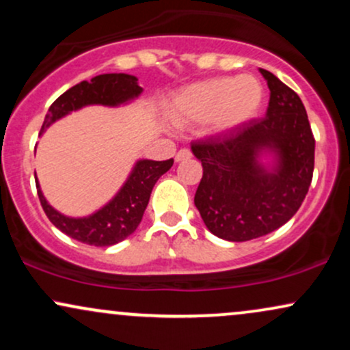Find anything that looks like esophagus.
I'll list each match as a JSON object with an SVG mask.
<instances>
[{
    "mask_svg": "<svg viewBox=\"0 0 350 350\" xmlns=\"http://www.w3.org/2000/svg\"><path fill=\"white\" fill-rule=\"evenodd\" d=\"M192 152L186 150V148H183V150L178 151V154H176V161L180 163V161H187V159H191Z\"/></svg>",
    "mask_w": 350,
    "mask_h": 350,
    "instance_id": "esophagus-1",
    "label": "esophagus"
}]
</instances>
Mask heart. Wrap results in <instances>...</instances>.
<instances>
[{
	"instance_id": "b5f03b06",
	"label": "heart",
	"mask_w": 350,
	"mask_h": 350,
	"mask_svg": "<svg viewBox=\"0 0 350 350\" xmlns=\"http://www.w3.org/2000/svg\"><path fill=\"white\" fill-rule=\"evenodd\" d=\"M263 102V87L253 75L215 77L179 92L167 105V118L180 128L211 124L215 133H228L252 122Z\"/></svg>"
}]
</instances>
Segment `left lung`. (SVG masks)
<instances>
[{
	"instance_id": "1",
	"label": "left lung",
	"mask_w": 350,
	"mask_h": 350,
	"mask_svg": "<svg viewBox=\"0 0 350 350\" xmlns=\"http://www.w3.org/2000/svg\"><path fill=\"white\" fill-rule=\"evenodd\" d=\"M270 88L265 118L196 142L202 163L194 204L212 234L247 242L276 230L298 212L314 171V136L296 92L260 69ZM265 157L271 159L264 163Z\"/></svg>"
}]
</instances>
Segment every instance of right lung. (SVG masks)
<instances>
[{"label":"right lung","instance_id":"1","mask_svg":"<svg viewBox=\"0 0 350 350\" xmlns=\"http://www.w3.org/2000/svg\"><path fill=\"white\" fill-rule=\"evenodd\" d=\"M143 88L138 85V79L128 74H102L87 82L77 83L52 103L46 118H44L41 136L52 123L88 105L120 107L142 95ZM174 159L152 161V159H138L131 170L128 179L116 192L115 198L100 207L97 212L87 217H69L60 214L44 198L38 176L36 187L41 200V206L49 220L72 239L95 247H110L130 237L142 222L144 211L152 187L164 172L171 170Z\"/></svg>","mask_w":350,"mask_h":350}]
</instances>
